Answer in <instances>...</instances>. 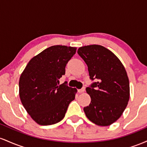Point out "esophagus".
<instances>
[{
    "label": "esophagus",
    "mask_w": 147,
    "mask_h": 147,
    "mask_svg": "<svg viewBox=\"0 0 147 147\" xmlns=\"http://www.w3.org/2000/svg\"><path fill=\"white\" fill-rule=\"evenodd\" d=\"M84 91H85V88L84 87H83L82 88H81V89H79L78 90V92H79V93H82V92H84Z\"/></svg>",
    "instance_id": "esophagus-1"
}]
</instances>
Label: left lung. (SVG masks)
Instances as JSON below:
<instances>
[{
    "instance_id": "1",
    "label": "left lung",
    "mask_w": 147,
    "mask_h": 147,
    "mask_svg": "<svg viewBox=\"0 0 147 147\" xmlns=\"http://www.w3.org/2000/svg\"><path fill=\"white\" fill-rule=\"evenodd\" d=\"M78 55L88 65L91 80L96 79L87 93L91 98L84 108L86 115L98 126H109L117 121L129 100L130 87L124 65L109 49L99 45L81 47Z\"/></svg>"
}]
</instances>
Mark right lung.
I'll return each instance as SVG.
<instances>
[{
  "label": "right lung",
  "mask_w": 147,
  "mask_h": 147,
  "mask_svg": "<svg viewBox=\"0 0 147 147\" xmlns=\"http://www.w3.org/2000/svg\"><path fill=\"white\" fill-rule=\"evenodd\" d=\"M77 48L53 45L34 57L19 79V96L30 117L39 125H52L65 117L77 89L59 85L65 68Z\"/></svg>",
  "instance_id": "obj_1"
}]
</instances>
